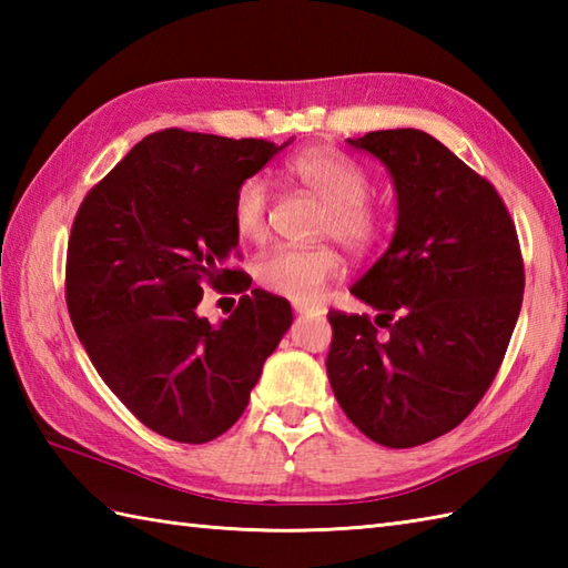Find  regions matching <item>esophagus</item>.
Returning a JSON list of instances; mask_svg holds the SVG:
<instances>
[{
	"label": "esophagus",
	"mask_w": 568,
	"mask_h": 568,
	"mask_svg": "<svg viewBox=\"0 0 568 568\" xmlns=\"http://www.w3.org/2000/svg\"><path fill=\"white\" fill-rule=\"evenodd\" d=\"M293 310L297 312V315H303V317H317V315H322V310H320V307H315V305H307V303H295V305H293Z\"/></svg>",
	"instance_id": "1"
}]
</instances>
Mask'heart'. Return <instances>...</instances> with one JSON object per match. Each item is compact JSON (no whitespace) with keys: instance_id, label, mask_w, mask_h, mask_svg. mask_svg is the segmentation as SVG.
<instances>
[{"instance_id":"obj_1","label":"heart","mask_w":568,"mask_h":568,"mask_svg":"<svg viewBox=\"0 0 568 568\" xmlns=\"http://www.w3.org/2000/svg\"><path fill=\"white\" fill-rule=\"evenodd\" d=\"M285 178L310 190L322 204L320 234L356 253L371 251L383 234V207L368 197V171L332 146H312L285 163ZM232 224L239 239L261 241L268 232V185L261 178L241 180L232 197ZM261 287L295 303H312L322 287L342 275L339 253L329 246H277L253 263Z\"/></svg>"}]
</instances>
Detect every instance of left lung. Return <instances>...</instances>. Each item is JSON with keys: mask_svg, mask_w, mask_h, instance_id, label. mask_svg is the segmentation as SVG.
Returning <instances> with one entry per match:
<instances>
[{"mask_svg": "<svg viewBox=\"0 0 568 568\" xmlns=\"http://www.w3.org/2000/svg\"><path fill=\"white\" fill-rule=\"evenodd\" d=\"M346 141L388 168L397 222L352 287L376 320L329 310L327 376L368 439L409 449L462 425L496 378L523 307L520 241L496 187L425 131Z\"/></svg>", "mask_w": 568, "mask_h": 568, "instance_id": "obj_1", "label": "left lung"}]
</instances>
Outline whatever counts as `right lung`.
<instances>
[{
  "label": "right lung",
  "instance_id": "obj_1",
  "mask_svg": "<svg viewBox=\"0 0 568 568\" xmlns=\"http://www.w3.org/2000/svg\"><path fill=\"white\" fill-rule=\"evenodd\" d=\"M291 143V141H287ZM283 146L165 129L136 143L72 222L65 303L110 390L149 429L183 444L224 434L244 413L291 303L256 287L216 327L202 287L244 293L232 197Z\"/></svg>",
  "mask_w": 568,
  "mask_h": 568
}]
</instances>
